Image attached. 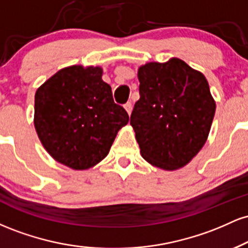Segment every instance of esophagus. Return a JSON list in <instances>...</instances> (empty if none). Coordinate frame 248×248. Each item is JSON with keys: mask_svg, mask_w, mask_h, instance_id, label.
Masks as SVG:
<instances>
[{"mask_svg": "<svg viewBox=\"0 0 248 248\" xmlns=\"http://www.w3.org/2000/svg\"><path fill=\"white\" fill-rule=\"evenodd\" d=\"M124 109H126L127 110V113H128V114H129L130 115V113H132V109H133V105H132V102H127V104H124Z\"/></svg>", "mask_w": 248, "mask_h": 248, "instance_id": "obj_1", "label": "esophagus"}]
</instances>
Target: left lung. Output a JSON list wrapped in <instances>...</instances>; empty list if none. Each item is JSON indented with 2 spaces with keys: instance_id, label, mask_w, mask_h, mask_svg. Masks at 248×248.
I'll return each instance as SVG.
<instances>
[{
  "instance_id": "8db88e82",
  "label": "left lung",
  "mask_w": 248,
  "mask_h": 248,
  "mask_svg": "<svg viewBox=\"0 0 248 248\" xmlns=\"http://www.w3.org/2000/svg\"><path fill=\"white\" fill-rule=\"evenodd\" d=\"M140 99L130 115L141 155L163 170L186 166L207 140L216 102L203 73L186 62H147L138 71Z\"/></svg>"
}]
</instances>
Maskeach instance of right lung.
Instances as JSON below:
<instances>
[{
	"label": "right lung",
	"instance_id": "right-lung-1",
	"mask_svg": "<svg viewBox=\"0 0 248 248\" xmlns=\"http://www.w3.org/2000/svg\"><path fill=\"white\" fill-rule=\"evenodd\" d=\"M101 77V67L73 65L36 91L37 135L46 152L71 169L86 170L104 160L129 121Z\"/></svg>",
	"mask_w": 248,
	"mask_h": 248
}]
</instances>
